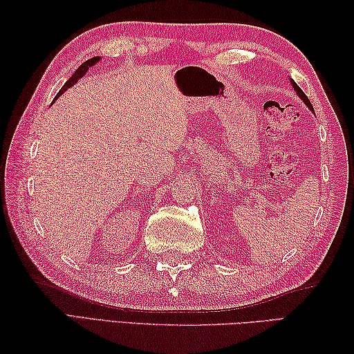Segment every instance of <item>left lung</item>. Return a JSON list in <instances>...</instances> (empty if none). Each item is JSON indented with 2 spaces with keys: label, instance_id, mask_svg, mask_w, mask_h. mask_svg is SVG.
I'll return each instance as SVG.
<instances>
[{
  "label": "left lung",
  "instance_id": "left-lung-1",
  "mask_svg": "<svg viewBox=\"0 0 354 354\" xmlns=\"http://www.w3.org/2000/svg\"><path fill=\"white\" fill-rule=\"evenodd\" d=\"M290 85H292V88H293V89H295V93H297V95L299 97V99H301V100H303V103L306 104V106H307V108H309V109H310V111L313 112V108H312V103H310V100H309V99H307V95H306V94H304V93L301 91V88H299V86H298V85L295 84V82H293L292 79H290Z\"/></svg>",
  "mask_w": 354,
  "mask_h": 354
}]
</instances>
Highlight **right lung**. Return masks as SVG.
I'll list each match as a JSON object with an SVG mask.
<instances>
[{"mask_svg": "<svg viewBox=\"0 0 354 354\" xmlns=\"http://www.w3.org/2000/svg\"><path fill=\"white\" fill-rule=\"evenodd\" d=\"M99 61H102V57H100V56H94V57L88 59V61H85L84 64H82V65L79 66V68H77L76 71H74L73 76H71L68 80L65 82V85L61 88V91H59V93L56 94L55 100H57L59 97H61V95H62V94L66 91V89H70V88H71L74 84H77V80H79V79H82V77H84L85 74L88 73V70L91 68V66H94V65H95L97 62H99ZM55 100H53V102H55Z\"/></svg>", "mask_w": 354, "mask_h": 354, "instance_id": "obj_1", "label": "right lung"}]
</instances>
